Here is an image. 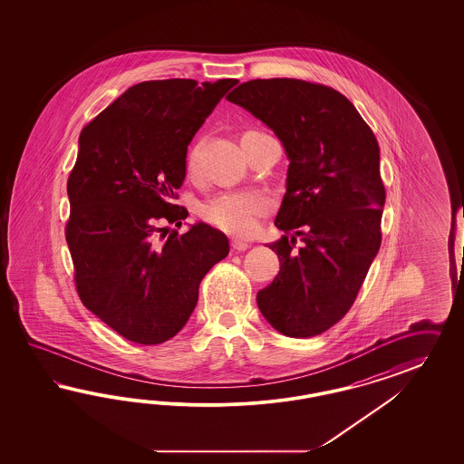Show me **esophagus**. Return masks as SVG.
Wrapping results in <instances>:
<instances>
[{
	"mask_svg": "<svg viewBox=\"0 0 464 464\" xmlns=\"http://www.w3.org/2000/svg\"><path fill=\"white\" fill-rule=\"evenodd\" d=\"M248 246H250V245H248V241H245V239H231V248H233L235 252H245Z\"/></svg>",
	"mask_w": 464,
	"mask_h": 464,
	"instance_id": "esophagus-1",
	"label": "esophagus"
}]
</instances>
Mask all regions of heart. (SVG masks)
Segmentation results:
<instances>
[{
	"mask_svg": "<svg viewBox=\"0 0 464 464\" xmlns=\"http://www.w3.org/2000/svg\"><path fill=\"white\" fill-rule=\"evenodd\" d=\"M188 169L194 167V151L187 158ZM267 209V200L255 192H229L214 197L202 206V219L237 237H246L256 227V218Z\"/></svg>",
	"mask_w": 464,
	"mask_h": 464,
	"instance_id": "b5f03b06",
	"label": "heart"
}]
</instances>
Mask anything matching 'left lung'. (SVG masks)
Instances as JSON below:
<instances>
[{"label": "left lung", "instance_id": "8db88e82", "mask_svg": "<svg viewBox=\"0 0 464 464\" xmlns=\"http://www.w3.org/2000/svg\"><path fill=\"white\" fill-rule=\"evenodd\" d=\"M226 99L270 127L289 158L276 218L285 235L270 245L281 270L256 304L285 337L320 335L347 314L380 250V144L351 100L324 84L252 80Z\"/></svg>", "mask_w": 464, "mask_h": 464}]
</instances>
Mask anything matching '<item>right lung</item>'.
I'll return each mask as SVG.
<instances>
[{"instance_id": "obj_1", "label": "right lung", "mask_w": 464, "mask_h": 464, "mask_svg": "<svg viewBox=\"0 0 464 464\" xmlns=\"http://www.w3.org/2000/svg\"><path fill=\"white\" fill-rule=\"evenodd\" d=\"M237 83L142 82L80 134L66 225L76 291L86 308L134 343L175 337L196 308L198 284L229 253L225 233L209 225L179 235L158 223L182 225L188 216L173 204L185 180L187 146Z\"/></svg>"}]
</instances>
